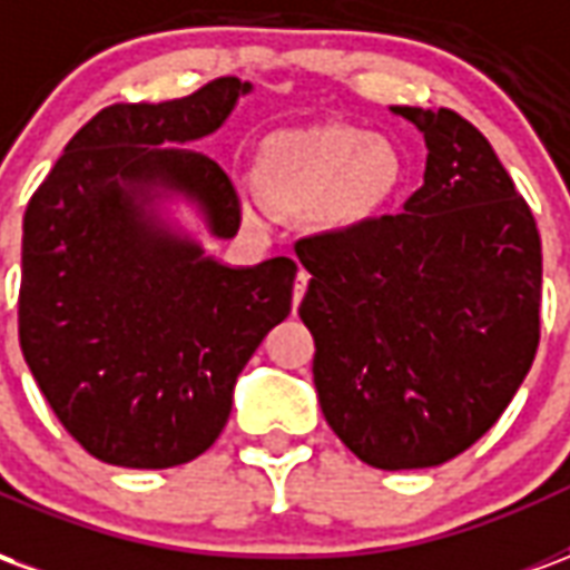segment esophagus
<instances>
[{
	"label": "esophagus",
	"instance_id": "esophagus-1",
	"mask_svg": "<svg viewBox=\"0 0 570 570\" xmlns=\"http://www.w3.org/2000/svg\"><path fill=\"white\" fill-rule=\"evenodd\" d=\"M305 289H308V272L302 268V272L296 274V284H293V311L298 308V302H302V296H305Z\"/></svg>",
	"mask_w": 570,
	"mask_h": 570
}]
</instances>
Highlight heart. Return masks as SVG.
Listing matches in <instances>:
<instances>
[{"mask_svg": "<svg viewBox=\"0 0 570 570\" xmlns=\"http://www.w3.org/2000/svg\"><path fill=\"white\" fill-rule=\"evenodd\" d=\"M256 183L277 210L321 207L330 225H357L394 198L403 155L391 140L347 125L281 130L262 149Z\"/></svg>", "mask_w": 570, "mask_h": 570, "instance_id": "1", "label": "heart"}]
</instances>
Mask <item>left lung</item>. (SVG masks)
Wrapping results in <instances>:
<instances>
[{"label":"left lung","instance_id":"8db88e82","mask_svg":"<svg viewBox=\"0 0 570 570\" xmlns=\"http://www.w3.org/2000/svg\"><path fill=\"white\" fill-rule=\"evenodd\" d=\"M428 142L403 213L302 237L298 317L326 424L379 470L445 464L501 419L540 342V235L489 140L394 106Z\"/></svg>","mask_w":570,"mask_h":570}]
</instances>
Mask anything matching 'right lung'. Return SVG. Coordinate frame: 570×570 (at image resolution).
<instances>
[{"label": "right lung", "mask_w": 570, "mask_h": 570, "mask_svg": "<svg viewBox=\"0 0 570 570\" xmlns=\"http://www.w3.org/2000/svg\"><path fill=\"white\" fill-rule=\"evenodd\" d=\"M249 85L223 76L167 104H116L69 140L23 213L18 335L81 449L134 470L210 449L253 351L293 305L296 262L228 268L142 216L137 191L195 198L213 235L244 219L232 176L170 146L207 137Z\"/></svg>", "instance_id": "obj_1"}]
</instances>
